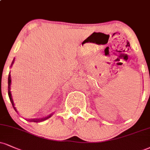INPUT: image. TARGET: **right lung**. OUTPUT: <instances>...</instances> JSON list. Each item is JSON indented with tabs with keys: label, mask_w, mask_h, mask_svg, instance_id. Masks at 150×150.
<instances>
[{
	"label": "right lung",
	"mask_w": 150,
	"mask_h": 150,
	"mask_svg": "<svg viewBox=\"0 0 150 150\" xmlns=\"http://www.w3.org/2000/svg\"><path fill=\"white\" fill-rule=\"evenodd\" d=\"M14 60H13V61H12L11 66L12 65V64H13ZM10 84H11V77H10V73H9V76H8V96H9V98H10V101H11V103H12V106H13L14 110L17 112V110H16V108H15V107H14V105L13 100H12V98L11 91H10ZM52 115L51 114V115H50V116H48V117H45V118H42V119H28V120H28V121H29V122H42V121H45V120H47L48 118H50V117H52Z\"/></svg>",
	"instance_id": "1"
}]
</instances>
